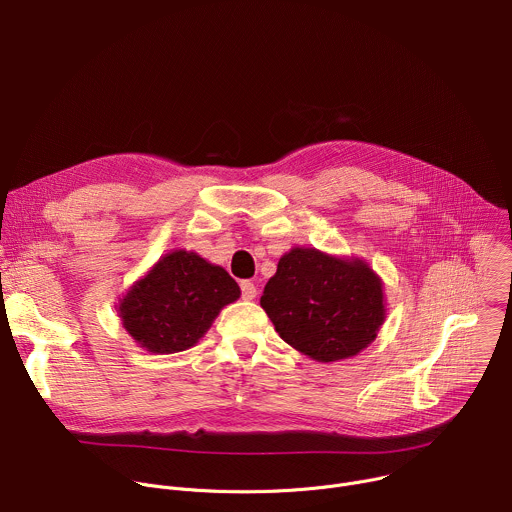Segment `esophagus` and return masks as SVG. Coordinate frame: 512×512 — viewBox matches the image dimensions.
<instances>
[{"mask_svg":"<svg viewBox=\"0 0 512 512\" xmlns=\"http://www.w3.org/2000/svg\"><path fill=\"white\" fill-rule=\"evenodd\" d=\"M242 297L246 299V301H252V299H256V295H258V291H256V287H254V282H250V280H242Z\"/></svg>","mask_w":512,"mask_h":512,"instance_id":"esophagus-1","label":"esophagus"}]
</instances>
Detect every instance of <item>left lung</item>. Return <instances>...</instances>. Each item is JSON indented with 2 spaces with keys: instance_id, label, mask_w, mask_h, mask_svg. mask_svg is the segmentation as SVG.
Here are the masks:
<instances>
[{
  "instance_id": "1",
  "label": "left lung",
  "mask_w": 512,
  "mask_h": 512,
  "mask_svg": "<svg viewBox=\"0 0 512 512\" xmlns=\"http://www.w3.org/2000/svg\"><path fill=\"white\" fill-rule=\"evenodd\" d=\"M260 305L278 335L317 362L358 356L386 319L382 278L366 260L305 246L280 256Z\"/></svg>"
}]
</instances>
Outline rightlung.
<instances>
[{
    "label": "right lung",
    "mask_w": 512,
    "mask_h": 512,
    "mask_svg": "<svg viewBox=\"0 0 512 512\" xmlns=\"http://www.w3.org/2000/svg\"><path fill=\"white\" fill-rule=\"evenodd\" d=\"M240 295L225 268L197 252L170 250L120 299L118 317L146 352L177 354L193 348Z\"/></svg>",
    "instance_id": "add662e5"
}]
</instances>
